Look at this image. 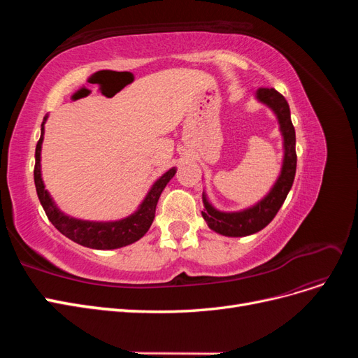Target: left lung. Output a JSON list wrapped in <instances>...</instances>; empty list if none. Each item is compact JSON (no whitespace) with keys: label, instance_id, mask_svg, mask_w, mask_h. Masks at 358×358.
Masks as SVG:
<instances>
[{"label":"left lung","instance_id":"obj_1","mask_svg":"<svg viewBox=\"0 0 358 358\" xmlns=\"http://www.w3.org/2000/svg\"><path fill=\"white\" fill-rule=\"evenodd\" d=\"M257 99L267 104L272 109L280 125V131L284 136V164L280 176L276 180L275 187L272 188L267 196L257 203L254 208H249L242 212H220L206 200L203 196L204 210L201 212L204 221L208 222L209 229L220 233L222 236L230 237H242L254 234L259 230H263L266 225L270 224L276 213L279 212L280 206L284 204L288 192L292 187L296 176L297 167V154H296V129L291 122L289 106L282 94H279L273 88H259L257 91Z\"/></svg>","mask_w":358,"mask_h":358}]
</instances>
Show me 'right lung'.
Segmentation results:
<instances>
[{"label": "right lung", "mask_w": 358, "mask_h": 358, "mask_svg": "<svg viewBox=\"0 0 358 358\" xmlns=\"http://www.w3.org/2000/svg\"><path fill=\"white\" fill-rule=\"evenodd\" d=\"M46 119H48V115L45 116V119H43L41 136L36 146L34 183H36L38 200L43 206V209H45L49 221L55 225V229L66 237H69V239H71L73 242L86 248H92V249L122 248L129 243H134L140 239V237H143L149 230V227L152 225V221L155 218V209H157V203L161 192L166 188L169 180L175 176L176 169H170L169 171H166L164 175L154 183V187L150 188L145 201L140 204L138 210L125 220L115 221V222H90V221L70 218V216L64 215L57 209V206L53 204L41 180L40 152H41L43 134H45Z\"/></svg>", "instance_id": "obj_1"}]
</instances>
